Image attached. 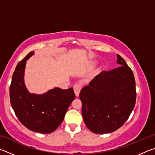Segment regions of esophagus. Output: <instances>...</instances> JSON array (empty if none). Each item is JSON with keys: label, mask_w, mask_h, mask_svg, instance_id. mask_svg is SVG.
Masks as SVG:
<instances>
[{"label": "esophagus", "mask_w": 155, "mask_h": 155, "mask_svg": "<svg viewBox=\"0 0 155 155\" xmlns=\"http://www.w3.org/2000/svg\"><path fill=\"white\" fill-rule=\"evenodd\" d=\"M81 90V84L80 83H76L74 85V91L75 93V95L77 96H78L80 93V91Z\"/></svg>", "instance_id": "esophagus-1"}]
</instances>
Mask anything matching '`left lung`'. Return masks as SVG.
<instances>
[{
  "label": "left lung",
  "mask_w": 155,
  "mask_h": 155,
  "mask_svg": "<svg viewBox=\"0 0 155 155\" xmlns=\"http://www.w3.org/2000/svg\"><path fill=\"white\" fill-rule=\"evenodd\" d=\"M120 66L103 71L81 90L82 115L85 125L96 134L112 133L129 117L136 101L134 74L117 54Z\"/></svg>",
  "instance_id": "left-lung-1"
}]
</instances>
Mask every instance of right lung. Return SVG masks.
<instances>
[{
    "instance_id": "add662e5",
    "label": "right lung",
    "mask_w": 155,
    "mask_h": 155,
    "mask_svg": "<svg viewBox=\"0 0 155 155\" xmlns=\"http://www.w3.org/2000/svg\"><path fill=\"white\" fill-rule=\"evenodd\" d=\"M34 54L31 52L18 63L9 87L10 102L20 122L28 129L51 133L64 120L68 107L75 98L73 88L55 87L44 94L28 91L24 82L26 62Z\"/></svg>"
}]
</instances>
